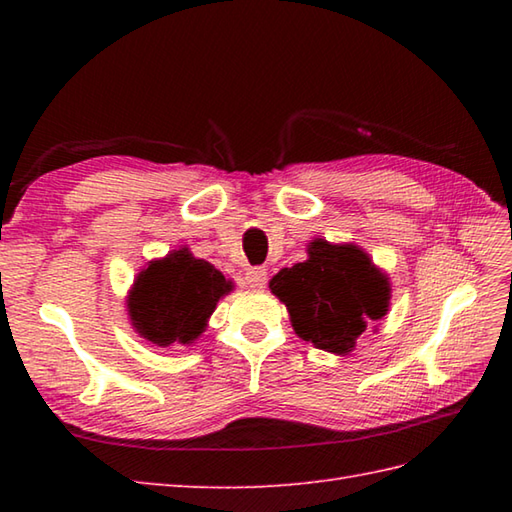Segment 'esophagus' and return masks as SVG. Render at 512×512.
<instances>
[{"instance_id":"1","label":"esophagus","mask_w":512,"mask_h":512,"mask_svg":"<svg viewBox=\"0 0 512 512\" xmlns=\"http://www.w3.org/2000/svg\"><path fill=\"white\" fill-rule=\"evenodd\" d=\"M246 284H248V288H253V290H259V288H264L266 286V281H268V273H266V268H262V266H255V268H248L246 270Z\"/></svg>"}]
</instances>
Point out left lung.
Returning <instances> with one entry per match:
<instances>
[{"label":"left lung","mask_w":512,"mask_h":512,"mask_svg":"<svg viewBox=\"0 0 512 512\" xmlns=\"http://www.w3.org/2000/svg\"><path fill=\"white\" fill-rule=\"evenodd\" d=\"M270 292L286 303L297 336L339 356L354 350L369 323L385 317L391 299L389 277L363 248L321 237L308 244L306 262L270 279Z\"/></svg>","instance_id":"8db88e82"}]
</instances>
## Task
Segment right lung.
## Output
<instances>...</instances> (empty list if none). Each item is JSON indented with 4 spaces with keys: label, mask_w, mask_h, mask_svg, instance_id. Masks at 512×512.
Instances as JSON below:
<instances>
[{
    "label": "right lung",
    "mask_w": 512,
    "mask_h": 512,
    "mask_svg": "<svg viewBox=\"0 0 512 512\" xmlns=\"http://www.w3.org/2000/svg\"><path fill=\"white\" fill-rule=\"evenodd\" d=\"M231 290L233 281L213 264L178 248L140 270L127 295V312L134 330L154 345H191Z\"/></svg>",
    "instance_id": "add662e5"
}]
</instances>
